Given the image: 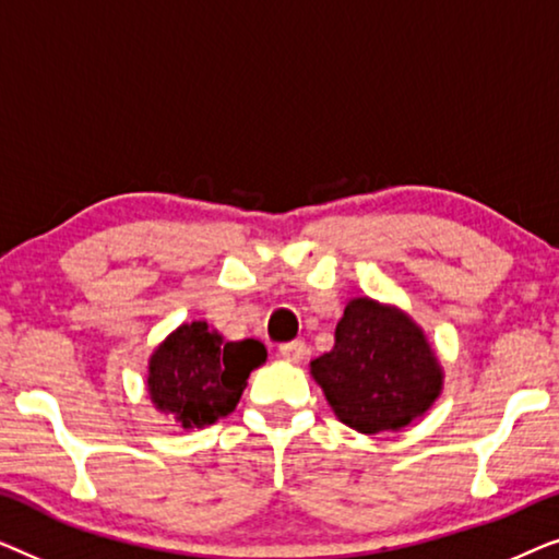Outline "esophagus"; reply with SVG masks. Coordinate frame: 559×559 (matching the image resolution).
Instances as JSON below:
<instances>
[{
    "mask_svg": "<svg viewBox=\"0 0 559 559\" xmlns=\"http://www.w3.org/2000/svg\"><path fill=\"white\" fill-rule=\"evenodd\" d=\"M305 354H308V348H305L302 341H289V343H282V346H280V356L289 364H300Z\"/></svg>",
    "mask_w": 559,
    "mask_h": 559,
    "instance_id": "34e87169",
    "label": "esophagus"
}]
</instances>
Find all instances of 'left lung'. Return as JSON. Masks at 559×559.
I'll return each mask as SVG.
<instances>
[{
  "instance_id": "8db88e82",
  "label": "left lung",
  "mask_w": 559,
  "mask_h": 559,
  "mask_svg": "<svg viewBox=\"0 0 559 559\" xmlns=\"http://www.w3.org/2000/svg\"><path fill=\"white\" fill-rule=\"evenodd\" d=\"M310 373L335 417L364 435L404 430L432 407L445 379L423 328L373 297L348 300L333 350L310 361Z\"/></svg>"
}]
</instances>
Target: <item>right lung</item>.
Returning a JSON list of instances; mask_svg holds the SVG:
<instances>
[{
  "label": "right lung",
  "mask_w": 559,
  "mask_h": 559,
  "mask_svg": "<svg viewBox=\"0 0 559 559\" xmlns=\"http://www.w3.org/2000/svg\"><path fill=\"white\" fill-rule=\"evenodd\" d=\"M266 361L264 343H226L203 320L182 323L152 350L147 394L155 409L193 430L231 415L249 373Z\"/></svg>",
  "instance_id": "1"
}]
</instances>
